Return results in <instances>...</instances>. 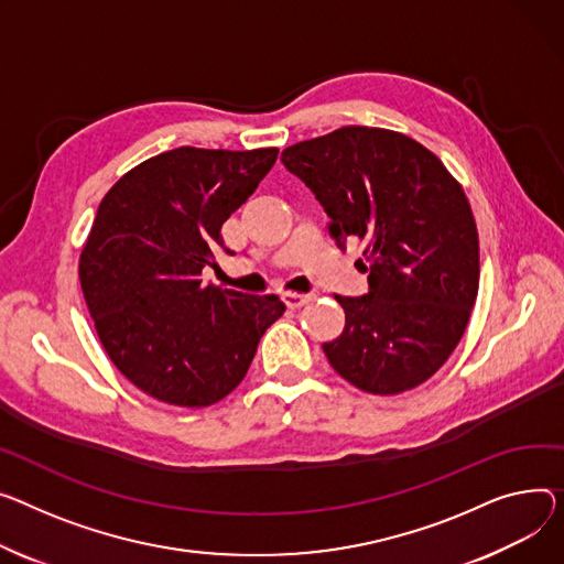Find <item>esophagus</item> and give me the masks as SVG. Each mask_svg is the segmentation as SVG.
Masks as SVG:
<instances>
[{"instance_id": "1", "label": "esophagus", "mask_w": 564, "mask_h": 564, "mask_svg": "<svg viewBox=\"0 0 564 564\" xmlns=\"http://www.w3.org/2000/svg\"><path fill=\"white\" fill-rule=\"evenodd\" d=\"M311 294H299V292H285L283 294V302H285V306L288 308H302V306H306L308 302H311Z\"/></svg>"}]
</instances>
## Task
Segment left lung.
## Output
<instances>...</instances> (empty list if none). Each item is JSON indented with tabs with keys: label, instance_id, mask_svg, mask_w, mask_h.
Segmentation results:
<instances>
[{
	"label": "left lung",
	"instance_id": "obj_1",
	"mask_svg": "<svg viewBox=\"0 0 564 564\" xmlns=\"http://www.w3.org/2000/svg\"><path fill=\"white\" fill-rule=\"evenodd\" d=\"M283 165L328 215L335 245L356 240L365 296H340L345 330L322 349L369 394L426 383L454 354L478 294V231L463 185L399 131L343 127L285 147Z\"/></svg>",
	"mask_w": 564,
	"mask_h": 564
}]
</instances>
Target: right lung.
<instances>
[{
    "label": "right lung",
    "mask_w": 564,
    "mask_h": 564,
    "mask_svg": "<svg viewBox=\"0 0 564 564\" xmlns=\"http://www.w3.org/2000/svg\"><path fill=\"white\" fill-rule=\"evenodd\" d=\"M279 149L178 147L129 170L104 195L79 281L99 340L124 377L170 405L206 408L234 392L283 313L276 294L202 281L221 224L258 187Z\"/></svg>",
    "instance_id": "add662e5"
}]
</instances>
